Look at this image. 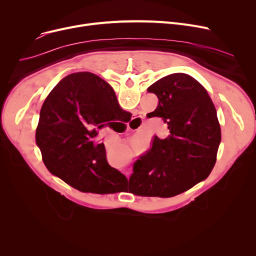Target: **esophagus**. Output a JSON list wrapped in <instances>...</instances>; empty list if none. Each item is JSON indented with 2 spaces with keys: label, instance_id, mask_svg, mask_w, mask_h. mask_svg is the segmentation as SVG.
Listing matches in <instances>:
<instances>
[{
  "label": "esophagus",
  "instance_id": "obj_1",
  "mask_svg": "<svg viewBox=\"0 0 256 256\" xmlns=\"http://www.w3.org/2000/svg\"><path fill=\"white\" fill-rule=\"evenodd\" d=\"M135 119H137V118H135Z\"/></svg>",
  "mask_w": 256,
  "mask_h": 256
}]
</instances>
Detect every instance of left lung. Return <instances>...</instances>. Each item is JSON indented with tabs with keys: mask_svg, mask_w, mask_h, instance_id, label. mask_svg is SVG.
Returning <instances> with one entry per match:
<instances>
[{
	"mask_svg": "<svg viewBox=\"0 0 256 256\" xmlns=\"http://www.w3.org/2000/svg\"><path fill=\"white\" fill-rule=\"evenodd\" d=\"M147 91L158 98L152 115L163 119L168 136H154L150 150L134 164L135 188L130 190L141 196L172 197L208 176L221 142L220 124L206 90L189 74L166 76Z\"/></svg>",
	"mask_w": 256,
	"mask_h": 256,
	"instance_id": "1",
	"label": "left lung"
}]
</instances>
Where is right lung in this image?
Masks as SVG:
<instances>
[{
  "mask_svg": "<svg viewBox=\"0 0 256 256\" xmlns=\"http://www.w3.org/2000/svg\"><path fill=\"white\" fill-rule=\"evenodd\" d=\"M130 115L96 74L83 72L63 78L46 98L36 128L44 165L80 192L114 193L126 178L108 163L96 136L110 121Z\"/></svg>",
  "mask_w": 256,
  "mask_h": 256,
  "instance_id": "add662e5",
  "label": "right lung"
}]
</instances>
